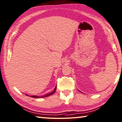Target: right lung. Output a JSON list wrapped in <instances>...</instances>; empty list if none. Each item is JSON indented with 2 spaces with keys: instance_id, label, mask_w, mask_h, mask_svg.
I'll use <instances>...</instances> for the list:
<instances>
[{
  "instance_id": "obj_1",
  "label": "right lung",
  "mask_w": 122,
  "mask_h": 122,
  "mask_svg": "<svg viewBox=\"0 0 122 122\" xmlns=\"http://www.w3.org/2000/svg\"><path fill=\"white\" fill-rule=\"evenodd\" d=\"M56 90V86L55 88L54 89V90H53L52 92H51L50 93H48L47 94H46L44 95H43V96H37V95H28L27 94H25V95L28 96V97H34V98H43V97H48L49 96L52 95L53 93L55 92Z\"/></svg>"
}]
</instances>
